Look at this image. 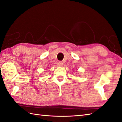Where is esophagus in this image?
<instances>
[{
	"label": "esophagus",
	"instance_id": "esophagus-1",
	"mask_svg": "<svg viewBox=\"0 0 122 122\" xmlns=\"http://www.w3.org/2000/svg\"><path fill=\"white\" fill-rule=\"evenodd\" d=\"M57 64H58V65L60 66H63V63L61 61H58V62H57Z\"/></svg>",
	"mask_w": 122,
	"mask_h": 122
}]
</instances>
